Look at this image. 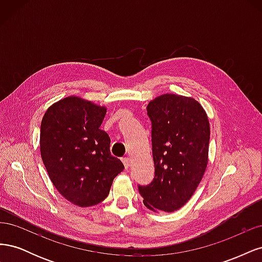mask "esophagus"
Segmentation results:
<instances>
[{
  "mask_svg": "<svg viewBox=\"0 0 262 262\" xmlns=\"http://www.w3.org/2000/svg\"><path fill=\"white\" fill-rule=\"evenodd\" d=\"M122 163L124 165L125 169H128L130 167V161H129V157H123L122 158Z\"/></svg>",
  "mask_w": 262,
  "mask_h": 262,
  "instance_id": "1",
  "label": "esophagus"
}]
</instances>
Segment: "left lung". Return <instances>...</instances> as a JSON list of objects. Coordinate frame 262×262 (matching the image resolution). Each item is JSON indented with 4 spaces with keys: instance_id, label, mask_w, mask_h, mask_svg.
<instances>
[{
    "instance_id": "left-lung-1",
    "label": "left lung",
    "mask_w": 262,
    "mask_h": 262,
    "mask_svg": "<svg viewBox=\"0 0 262 262\" xmlns=\"http://www.w3.org/2000/svg\"><path fill=\"white\" fill-rule=\"evenodd\" d=\"M146 109L155 176L139 191L149 210L173 212L189 201L207 169L209 119L200 102L175 94L161 95Z\"/></svg>"
}]
</instances>
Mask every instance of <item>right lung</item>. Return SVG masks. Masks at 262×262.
<instances>
[{"instance_id": "obj_1", "label": "right lung", "mask_w": 262, "mask_h": 262, "mask_svg": "<svg viewBox=\"0 0 262 262\" xmlns=\"http://www.w3.org/2000/svg\"><path fill=\"white\" fill-rule=\"evenodd\" d=\"M106 107L76 96L54 102L40 128V153L53 186L81 208L105 200L124 166L110 154V138L100 130Z\"/></svg>"}]
</instances>
